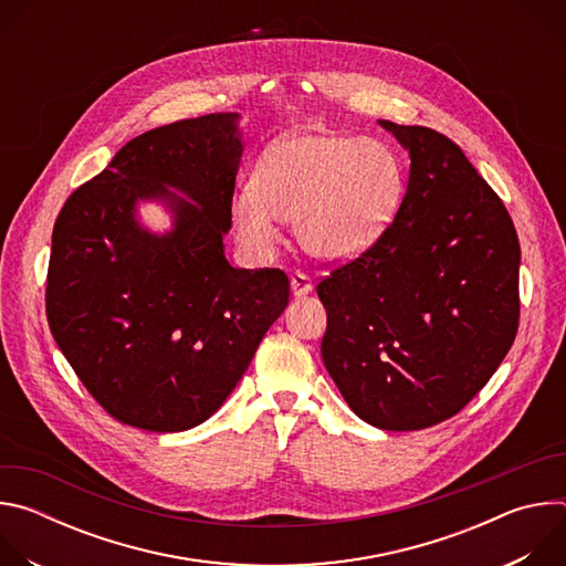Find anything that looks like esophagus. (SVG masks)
<instances>
[{
	"label": "esophagus",
	"instance_id": "esophagus-1",
	"mask_svg": "<svg viewBox=\"0 0 566 566\" xmlns=\"http://www.w3.org/2000/svg\"><path fill=\"white\" fill-rule=\"evenodd\" d=\"M291 291H293V295L295 297H302V295H306L308 291H311V280L304 275V273H293L291 275Z\"/></svg>",
	"mask_w": 566,
	"mask_h": 566
}]
</instances>
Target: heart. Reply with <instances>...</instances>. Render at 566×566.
<instances>
[{"label":"heart","instance_id":"obj_1","mask_svg":"<svg viewBox=\"0 0 566 566\" xmlns=\"http://www.w3.org/2000/svg\"><path fill=\"white\" fill-rule=\"evenodd\" d=\"M400 195L402 168L385 140L293 134L264 151L253 188L232 201V223L251 251L266 255L280 241V219L295 221L308 255L343 260L374 244Z\"/></svg>","mask_w":566,"mask_h":566}]
</instances>
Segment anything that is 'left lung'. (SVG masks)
<instances>
[{
	"label": "left lung",
	"instance_id": "1",
	"mask_svg": "<svg viewBox=\"0 0 566 566\" xmlns=\"http://www.w3.org/2000/svg\"><path fill=\"white\" fill-rule=\"evenodd\" d=\"M410 151L394 219L317 282L322 360L369 426L426 430L491 380L520 325V239L497 192L448 136L380 120Z\"/></svg>",
	"mask_w": 566,
	"mask_h": 566
}]
</instances>
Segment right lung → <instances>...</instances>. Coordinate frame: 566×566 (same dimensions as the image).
Instances as JSON below:
<instances>
[{"label":"right lung","instance_id":"right-lung-1","mask_svg":"<svg viewBox=\"0 0 566 566\" xmlns=\"http://www.w3.org/2000/svg\"><path fill=\"white\" fill-rule=\"evenodd\" d=\"M234 120L208 114L136 136L55 219L51 334L80 382L125 426L181 432L210 419L289 304L284 271L232 269L223 258L241 158ZM147 196L171 199L170 235L133 221V201Z\"/></svg>","mask_w":566,"mask_h":566}]
</instances>
